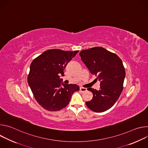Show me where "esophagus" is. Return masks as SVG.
Wrapping results in <instances>:
<instances>
[{
  "label": "esophagus",
  "instance_id": "1",
  "mask_svg": "<svg viewBox=\"0 0 148 148\" xmlns=\"http://www.w3.org/2000/svg\"><path fill=\"white\" fill-rule=\"evenodd\" d=\"M79 90H80L81 92H85V91H87V88H84V87H80L79 88Z\"/></svg>",
  "mask_w": 148,
  "mask_h": 148
}]
</instances>
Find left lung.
Wrapping results in <instances>:
<instances>
[{"instance_id":"obj_1","label":"left lung","mask_w":148,"mask_h":148,"mask_svg":"<svg viewBox=\"0 0 148 148\" xmlns=\"http://www.w3.org/2000/svg\"><path fill=\"white\" fill-rule=\"evenodd\" d=\"M79 56L90 73L100 81L99 90L87 88L92 92L93 97L86 102V105L96 112L108 110L115 104L123 90L125 70L121 59L101 47L82 50Z\"/></svg>"}]
</instances>
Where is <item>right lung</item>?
<instances>
[{
    "label": "right lung",
    "mask_w": 148,
    "mask_h": 148,
    "mask_svg": "<svg viewBox=\"0 0 148 148\" xmlns=\"http://www.w3.org/2000/svg\"><path fill=\"white\" fill-rule=\"evenodd\" d=\"M78 51L48 50L32 62L27 82L36 100L44 109L56 111L65 108L73 93L79 90L78 86L65 84L60 78Z\"/></svg>",
    "instance_id": "obj_1"
}]
</instances>
